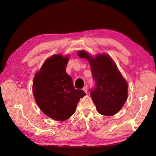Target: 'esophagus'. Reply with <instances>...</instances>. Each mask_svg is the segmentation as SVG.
Segmentation results:
<instances>
[{
  "label": "esophagus",
  "instance_id": "1",
  "mask_svg": "<svg viewBox=\"0 0 156 156\" xmlns=\"http://www.w3.org/2000/svg\"><path fill=\"white\" fill-rule=\"evenodd\" d=\"M83 89V91H84V92H85L86 94L87 93V90H88V87H87V86H84Z\"/></svg>",
  "mask_w": 156,
  "mask_h": 156
}]
</instances>
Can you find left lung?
<instances>
[{"mask_svg": "<svg viewBox=\"0 0 156 156\" xmlns=\"http://www.w3.org/2000/svg\"><path fill=\"white\" fill-rule=\"evenodd\" d=\"M82 58L88 60L96 86L90 95L98 112L103 115H113L119 112L127 99L128 85L117 66L107 54L93 58L84 51H78Z\"/></svg>", "mask_w": 156, "mask_h": 156, "instance_id": "8db88e82", "label": "left lung"}]
</instances>
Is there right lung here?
<instances>
[{"mask_svg": "<svg viewBox=\"0 0 156 156\" xmlns=\"http://www.w3.org/2000/svg\"><path fill=\"white\" fill-rule=\"evenodd\" d=\"M69 58L55 54L47 59L33 82L37 105L48 117L57 121L69 118L76 112L80 98L86 94L76 89L72 78L66 72Z\"/></svg>", "mask_w": 156, "mask_h": 156, "instance_id": "1", "label": "right lung"}]
</instances>
